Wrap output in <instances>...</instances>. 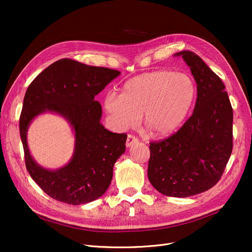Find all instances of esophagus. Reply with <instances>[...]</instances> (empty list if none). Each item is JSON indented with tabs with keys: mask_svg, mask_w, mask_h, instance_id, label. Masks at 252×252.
Returning a JSON list of instances; mask_svg holds the SVG:
<instances>
[{
	"mask_svg": "<svg viewBox=\"0 0 252 252\" xmlns=\"http://www.w3.org/2000/svg\"><path fill=\"white\" fill-rule=\"evenodd\" d=\"M138 141H139V140H138L135 136H133V135H128V136H127V138H126V147L133 146L134 144H137V143H138Z\"/></svg>",
	"mask_w": 252,
	"mask_h": 252,
	"instance_id": "esophagus-1",
	"label": "esophagus"
}]
</instances>
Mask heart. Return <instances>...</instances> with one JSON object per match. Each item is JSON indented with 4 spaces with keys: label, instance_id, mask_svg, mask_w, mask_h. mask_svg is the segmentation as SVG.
Here are the masks:
<instances>
[{
    "label": "heart",
    "instance_id": "obj_1",
    "mask_svg": "<svg viewBox=\"0 0 252 252\" xmlns=\"http://www.w3.org/2000/svg\"><path fill=\"white\" fill-rule=\"evenodd\" d=\"M193 78L184 72L156 70L139 74L124 85L122 94L108 93L105 109L121 129L144 126L155 137H167L183 126L196 98Z\"/></svg>",
    "mask_w": 252,
    "mask_h": 252
}]
</instances>
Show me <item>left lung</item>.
Masks as SVG:
<instances>
[{
	"label": "left lung",
	"instance_id": "obj_1",
	"mask_svg": "<svg viewBox=\"0 0 252 252\" xmlns=\"http://www.w3.org/2000/svg\"><path fill=\"white\" fill-rule=\"evenodd\" d=\"M197 84L191 117L173 136L150 143L148 179L163 195L189 197L220 181L233 149V109L226 87L205 62L182 51Z\"/></svg>",
	"mask_w": 252,
	"mask_h": 252
}]
</instances>
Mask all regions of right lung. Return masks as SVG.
Returning a JSON list of instances; mask_svg holds the SVG:
<instances>
[{"instance_id":"1","label":"right lung","mask_w":252,"mask_h":252,"mask_svg":"<svg viewBox=\"0 0 252 252\" xmlns=\"http://www.w3.org/2000/svg\"><path fill=\"white\" fill-rule=\"evenodd\" d=\"M121 72L71 59H61L43 70L25 93L19 129L25 165L32 180L54 199L72 205L94 201L108 189L116 160L126 151V134H115L100 123L102 107L95 96ZM62 116L74 129L75 150L70 162L48 170L32 158L27 130L39 114Z\"/></svg>"}]
</instances>
